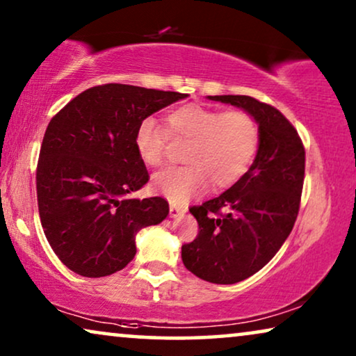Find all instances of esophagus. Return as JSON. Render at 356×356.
<instances>
[{
	"mask_svg": "<svg viewBox=\"0 0 356 356\" xmlns=\"http://www.w3.org/2000/svg\"><path fill=\"white\" fill-rule=\"evenodd\" d=\"M184 212H186V209L184 207H178V206H175V204H170V217L183 216Z\"/></svg>",
	"mask_w": 356,
	"mask_h": 356,
	"instance_id": "obj_1",
	"label": "esophagus"
}]
</instances>
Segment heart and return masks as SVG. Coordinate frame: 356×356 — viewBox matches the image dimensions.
<instances>
[{
  "label": "heart",
  "instance_id": "1",
  "mask_svg": "<svg viewBox=\"0 0 356 356\" xmlns=\"http://www.w3.org/2000/svg\"><path fill=\"white\" fill-rule=\"evenodd\" d=\"M170 136L188 140L183 154L188 165L163 170L155 175L154 184L170 201L186 202L207 181L216 189L235 184L254 160L261 131L248 111L181 105L167 115V128L152 116L139 121L134 145L140 160L149 167H160L167 157Z\"/></svg>",
  "mask_w": 356,
  "mask_h": 356
}]
</instances>
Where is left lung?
I'll return each instance as SVG.
<instances>
[{
	"instance_id": "1",
	"label": "left lung",
	"mask_w": 356,
	"mask_h": 356,
	"mask_svg": "<svg viewBox=\"0 0 356 356\" xmlns=\"http://www.w3.org/2000/svg\"><path fill=\"white\" fill-rule=\"evenodd\" d=\"M240 106L259 124L250 170L218 197L193 206L199 232L181 246L188 270L211 284H236L261 270L280 250L300 211L305 145L275 106L248 95H209Z\"/></svg>"
}]
</instances>
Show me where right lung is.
Instances as JSON below:
<instances>
[{
    "mask_svg": "<svg viewBox=\"0 0 356 356\" xmlns=\"http://www.w3.org/2000/svg\"><path fill=\"white\" fill-rule=\"evenodd\" d=\"M179 92L128 84L90 87L53 116L37 163V202L45 236L63 264L82 277L121 270L136 233L168 216L167 199H131L149 181L134 145L139 121Z\"/></svg>",
    "mask_w": 356,
    "mask_h": 356,
    "instance_id": "right-lung-1",
    "label": "right lung"
}]
</instances>
